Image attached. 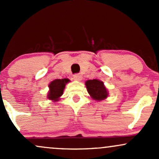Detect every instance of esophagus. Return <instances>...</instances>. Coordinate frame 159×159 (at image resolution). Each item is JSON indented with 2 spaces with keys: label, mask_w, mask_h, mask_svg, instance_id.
Masks as SVG:
<instances>
[{
  "label": "esophagus",
  "mask_w": 159,
  "mask_h": 159,
  "mask_svg": "<svg viewBox=\"0 0 159 159\" xmlns=\"http://www.w3.org/2000/svg\"><path fill=\"white\" fill-rule=\"evenodd\" d=\"M73 78L76 81H81L82 79V75L81 74H75L73 75Z\"/></svg>",
  "instance_id": "esophagus-1"
}]
</instances>
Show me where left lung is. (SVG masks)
<instances>
[{
    "label": "left lung",
    "instance_id": "left-lung-1",
    "mask_svg": "<svg viewBox=\"0 0 159 159\" xmlns=\"http://www.w3.org/2000/svg\"><path fill=\"white\" fill-rule=\"evenodd\" d=\"M85 84L89 94L95 100L101 101V100L107 98V89L104 86L102 81H98L97 79L89 80V81H86Z\"/></svg>",
    "mask_w": 159,
    "mask_h": 159
}]
</instances>
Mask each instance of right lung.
I'll list each match as a JSON object with an SVG mask.
<instances>
[{"instance_id":"right-lung-1","label":"right lung","mask_w":159,"mask_h":159,"mask_svg":"<svg viewBox=\"0 0 159 159\" xmlns=\"http://www.w3.org/2000/svg\"><path fill=\"white\" fill-rule=\"evenodd\" d=\"M69 81V80L68 78H64V79H56L51 82L50 84L48 85L50 89L48 94V99L54 100V102L58 101L60 96L63 94L66 84L68 83Z\"/></svg>"}]
</instances>
